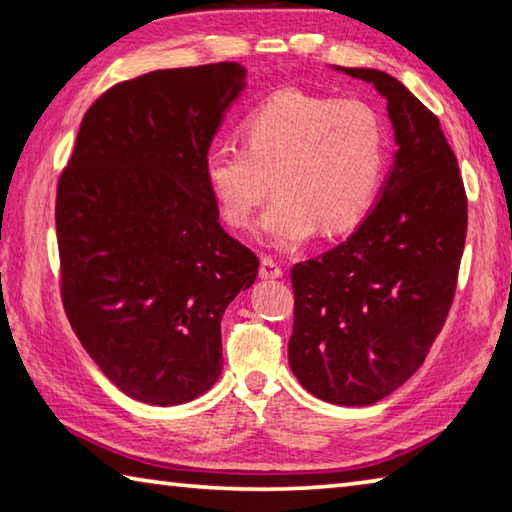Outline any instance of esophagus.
Instances as JSON below:
<instances>
[{"mask_svg": "<svg viewBox=\"0 0 512 512\" xmlns=\"http://www.w3.org/2000/svg\"><path fill=\"white\" fill-rule=\"evenodd\" d=\"M259 277H262V280H277V277H282V266L277 264L273 257H262V264H259Z\"/></svg>", "mask_w": 512, "mask_h": 512, "instance_id": "esophagus-1", "label": "esophagus"}]
</instances>
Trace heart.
<instances>
[{"instance_id": "heart-1", "label": "heart", "mask_w": 512, "mask_h": 512, "mask_svg": "<svg viewBox=\"0 0 512 512\" xmlns=\"http://www.w3.org/2000/svg\"><path fill=\"white\" fill-rule=\"evenodd\" d=\"M244 150L215 145L203 176L230 226L248 228L259 203L275 197L259 219L271 246H293L356 228L374 206L387 163L383 118L362 100L277 91L241 123Z\"/></svg>"}]
</instances>
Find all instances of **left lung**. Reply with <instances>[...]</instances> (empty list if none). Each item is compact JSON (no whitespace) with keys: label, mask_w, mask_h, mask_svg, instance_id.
Masks as SVG:
<instances>
[{"label":"left lung","mask_w":512,"mask_h":512,"mask_svg":"<svg viewBox=\"0 0 512 512\" xmlns=\"http://www.w3.org/2000/svg\"><path fill=\"white\" fill-rule=\"evenodd\" d=\"M387 100L398 152L374 210L340 246L293 266L288 362L336 405H374L423 365L457 288L468 199L439 118L396 78L345 69Z\"/></svg>","instance_id":"8db88e82"}]
</instances>
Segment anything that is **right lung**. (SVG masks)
Segmentation results:
<instances>
[{
	"instance_id": "add662e5",
	"label": "right lung",
	"mask_w": 512,
	"mask_h": 512,
	"mask_svg": "<svg viewBox=\"0 0 512 512\" xmlns=\"http://www.w3.org/2000/svg\"><path fill=\"white\" fill-rule=\"evenodd\" d=\"M244 87L237 62L120 82L87 109L58 181L64 311L102 374L141 403L181 405L217 383L221 318L257 277L203 176Z\"/></svg>"
}]
</instances>
